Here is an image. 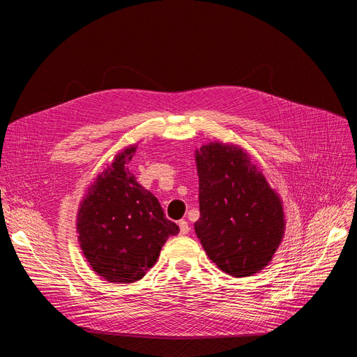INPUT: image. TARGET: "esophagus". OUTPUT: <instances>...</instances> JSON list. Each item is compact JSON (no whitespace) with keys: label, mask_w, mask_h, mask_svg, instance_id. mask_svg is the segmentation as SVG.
<instances>
[{"label":"esophagus","mask_w":357,"mask_h":357,"mask_svg":"<svg viewBox=\"0 0 357 357\" xmlns=\"http://www.w3.org/2000/svg\"><path fill=\"white\" fill-rule=\"evenodd\" d=\"M179 233H181L182 236L190 233V226H188V222H186L185 220H181V221H179Z\"/></svg>","instance_id":"esophagus-1"}]
</instances>
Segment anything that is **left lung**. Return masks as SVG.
Listing matches in <instances>:
<instances>
[{
    "instance_id": "obj_1",
    "label": "left lung",
    "mask_w": 357,
    "mask_h": 357,
    "mask_svg": "<svg viewBox=\"0 0 357 357\" xmlns=\"http://www.w3.org/2000/svg\"><path fill=\"white\" fill-rule=\"evenodd\" d=\"M195 162L199 218L194 227L205 253L234 278L260 272L284 238L282 201L236 144H202Z\"/></svg>"
}]
</instances>
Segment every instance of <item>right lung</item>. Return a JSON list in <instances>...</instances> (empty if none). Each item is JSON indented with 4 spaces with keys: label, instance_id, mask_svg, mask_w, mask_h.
I'll use <instances>...</instances> for the list:
<instances>
[{
    "label": "right lung",
    "instance_id": "1",
    "mask_svg": "<svg viewBox=\"0 0 357 357\" xmlns=\"http://www.w3.org/2000/svg\"><path fill=\"white\" fill-rule=\"evenodd\" d=\"M136 144L127 146L91 183L81 201L77 231L88 264L111 284L142 279L179 227L167 220L158 198L130 172Z\"/></svg>",
    "mask_w": 357,
    "mask_h": 357
}]
</instances>
